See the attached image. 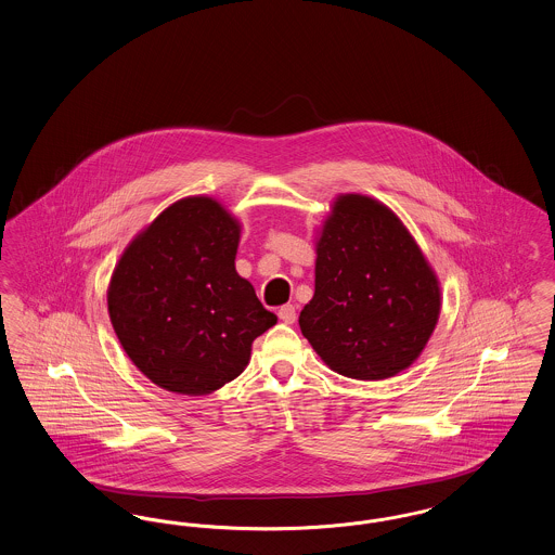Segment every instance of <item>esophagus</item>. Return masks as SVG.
<instances>
[{
	"mask_svg": "<svg viewBox=\"0 0 555 555\" xmlns=\"http://www.w3.org/2000/svg\"><path fill=\"white\" fill-rule=\"evenodd\" d=\"M279 318H281V322H285V324H293V322L297 320V310H295V306H293V304L281 306V308H279Z\"/></svg>",
	"mask_w": 555,
	"mask_h": 555,
	"instance_id": "esophagus-1",
	"label": "esophagus"
}]
</instances>
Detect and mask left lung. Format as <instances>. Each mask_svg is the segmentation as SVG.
<instances>
[{
  "label": "left lung",
  "mask_w": 555,
  "mask_h": 555,
  "mask_svg": "<svg viewBox=\"0 0 555 555\" xmlns=\"http://www.w3.org/2000/svg\"><path fill=\"white\" fill-rule=\"evenodd\" d=\"M315 251L301 333L343 376H397L420 357L440 315L438 279L422 249L390 208L347 194L334 202Z\"/></svg>",
  "instance_id": "left-lung-1"
}]
</instances>
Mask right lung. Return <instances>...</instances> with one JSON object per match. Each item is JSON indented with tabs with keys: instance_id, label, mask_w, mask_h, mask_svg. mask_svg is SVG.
Here are the masks:
<instances>
[{
	"instance_id": "1",
	"label": "right lung",
	"mask_w": 555,
	"mask_h": 555,
	"mask_svg": "<svg viewBox=\"0 0 555 555\" xmlns=\"http://www.w3.org/2000/svg\"><path fill=\"white\" fill-rule=\"evenodd\" d=\"M240 222L219 202L179 199L124 251L109 285L113 331L156 386L199 397L240 376L276 324L235 270Z\"/></svg>"
}]
</instances>
